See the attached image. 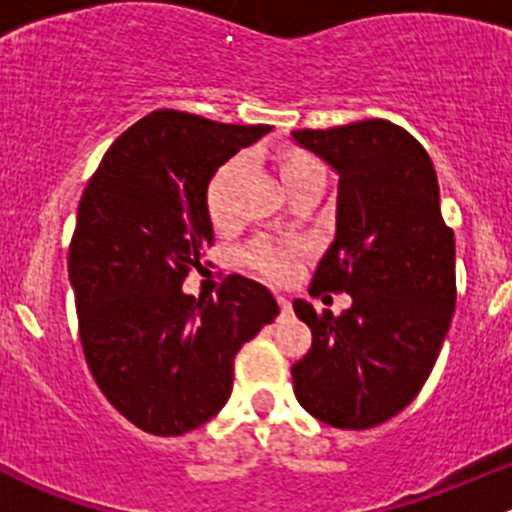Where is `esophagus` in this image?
Listing matches in <instances>:
<instances>
[{
    "label": "esophagus",
    "instance_id": "1",
    "mask_svg": "<svg viewBox=\"0 0 512 512\" xmlns=\"http://www.w3.org/2000/svg\"><path fill=\"white\" fill-rule=\"evenodd\" d=\"M277 302H280V307H282V312H292V302H289V297L287 294H277Z\"/></svg>",
    "mask_w": 512,
    "mask_h": 512
}]
</instances>
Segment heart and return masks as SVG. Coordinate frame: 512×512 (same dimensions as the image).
I'll list each match as a JSON object with an SVG mask.
<instances>
[{
  "label": "heart",
  "mask_w": 512,
  "mask_h": 512,
  "mask_svg": "<svg viewBox=\"0 0 512 512\" xmlns=\"http://www.w3.org/2000/svg\"><path fill=\"white\" fill-rule=\"evenodd\" d=\"M240 173V160L232 158L220 165L213 175H210L208 185H205V210H208L210 223L215 227H225L232 220L230 208V188L232 180ZM277 175H280L285 188H294L299 183L324 175L322 163L317 158L309 156L304 151H285L277 156ZM299 260V252L294 247H277V245H260L247 255L250 267L262 272L270 280H287L294 272Z\"/></svg>",
  "instance_id": "b5f03b06"
}]
</instances>
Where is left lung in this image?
<instances>
[{"mask_svg": "<svg viewBox=\"0 0 512 512\" xmlns=\"http://www.w3.org/2000/svg\"><path fill=\"white\" fill-rule=\"evenodd\" d=\"M339 175L337 232L309 292L352 294L334 317L294 299L312 349L292 366L304 411L334 428L379 426L416 399L456 309V240L421 143L369 118L292 131Z\"/></svg>", "mask_w": 512, "mask_h": 512, "instance_id": "8db88e82", "label": "left lung"}]
</instances>
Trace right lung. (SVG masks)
<instances>
[{
  "label": "right lung",
  "instance_id": "right-lung-1",
  "mask_svg": "<svg viewBox=\"0 0 512 512\" xmlns=\"http://www.w3.org/2000/svg\"><path fill=\"white\" fill-rule=\"evenodd\" d=\"M270 131L153 111L113 141L81 195L69 280L86 364L113 409L153 436L218 414L235 354L280 314L270 289L240 275L218 297L183 292L215 240L210 175Z\"/></svg>",
  "mask_w": 512,
  "mask_h": 512
}]
</instances>
